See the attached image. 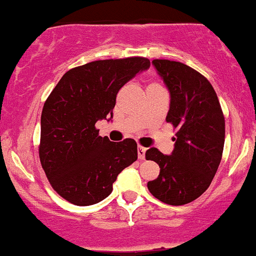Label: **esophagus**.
<instances>
[{
    "label": "esophagus",
    "instance_id": "1",
    "mask_svg": "<svg viewBox=\"0 0 256 256\" xmlns=\"http://www.w3.org/2000/svg\"><path fill=\"white\" fill-rule=\"evenodd\" d=\"M146 149L144 148V146H138V158L140 159V160H144V158H146Z\"/></svg>",
    "mask_w": 256,
    "mask_h": 256
}]
</instances>
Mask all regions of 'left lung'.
Masks as SVG:
<instances>
[{
    "instance_id": "1",
    "label": "left lung",
    "mask_w": 256,
    "mask_h": 256,
    "mask_svg": "<svg viewBox=\"0 0 256 256\" xmlns=\"http://www.w3.org/2000/svg\"><path fill=\"white\" fill-rule=\"evenodd\" d=\"M170 96L166 122L176 129L170 156L156 148L146 152V160L160 168L148 182L156 199L169 206L196 200L210 186L222 160L225 120L213 86L196 70L168 60L152 62Z\"/></svg>"
}]
</instances>
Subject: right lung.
Instances as JSON below:
<instances>
[{
  "mask_svg": "<svg viewBox=\"0 0 256 256\" xmlns=\"http://www.w3.org/2000/svg\"><path fill=\"white\" fill-rule=\"evenodd\" d=\"M149 67L143 57L94 60L66 72L46 100L40 159L52 188L70 203L102 202L138 158L134 139L113 143L96 123L112 120L118 90Z\"/></svg>",
  "mask_w": 256,
  "mask_h": 256,
  "instance_id": "add662e5",
  "label": "right lung"
}]
</instances>
